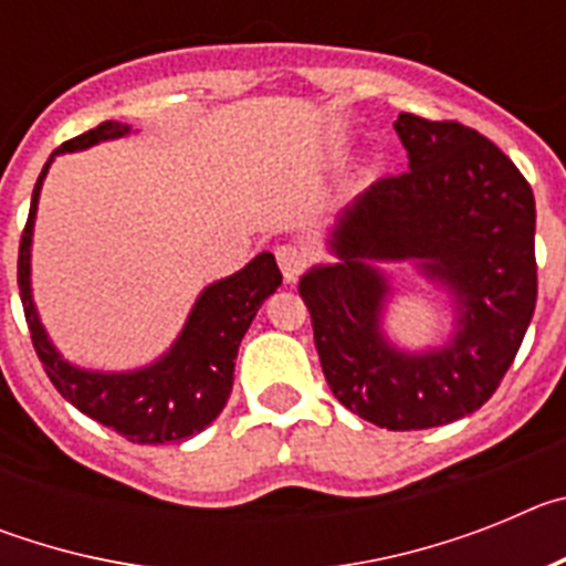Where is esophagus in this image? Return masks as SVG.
Instances as JSON below:
<instances>
[{
	"label": "esophagus",
	"instance_id": "1",
	"mask_svg": "<svg viewBox=\"0 0 566 566\" xmlns=\"http://www.w3.org/2000/svg\"><path fill=\"white\" fill-rule=\"evenodd\" d=\"M274 254H277L280 272H283L286 280H297L300 272L308 266V252L303 247H297V243H280L274 249Z\"/></svg>",
	"mask_w": 566,
	"mask_h": 566
}]
</instances>
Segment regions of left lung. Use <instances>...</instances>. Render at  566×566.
Here are the masks:
<instances>
[{"label":"left lung","instance_id":"8db88e82","mask_svg":"<svg viewBox=\"0 0 566 566\" xmlns=\"http://www.w3.org/2000/svg\"><path fill=\"white\" fill-rule=\"evenodd\" d=\"M402 175L365 189L339 214L332 266L300 277L314 345L334 397L388 431H422L482 408L536 312V198L507 155L459 122L399 113ZM413 259L458 297L452 343L399 353L378 319L390 287L376 269Z\"/></svg>","mask_w":566,"mask_h":566}]
</instances>
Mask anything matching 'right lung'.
<instances>
[{
	"label": "right lung",
	"instance_id": "right-lung-1",
	"mask_svg": "<svg viewBox=\"0 0 566 566\" xmlns=\"http://www.w3.org/2000/svg\"><path fill=\"white\" fill-rule=\"evenodd\" d=\"M127 133V124L104 122L96 129H87V133L64 142L48 158L36 187H33L28 223H24L22 240H19V297H22L30 339L42 359L44 374L70 405H76L78 411L113 428L129 442H181V439L203 431L223 411V405L232 394L234 357H238L240 339L252 326L263 300L283 283V274L274 263V254L263 252L249 260L247 266L234 272L232 277H223L203 289L195 308L189 312L181 337L175 339V345L161 359H155L147 368L127 374H102L70 365L48 339V332L39 323L33 297H30V240H33L39 192H42L50 161L56 155L87 149L98 142L122 138Z\"/></svg>",
	"mask_w": 566,
	"mask_h": 566
}]
</instances>
